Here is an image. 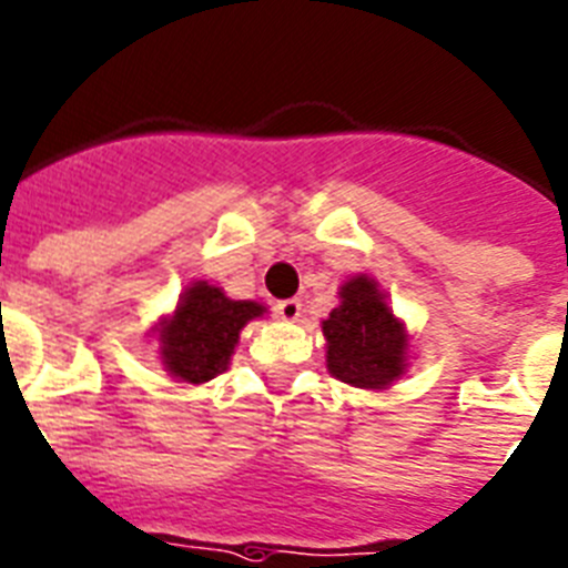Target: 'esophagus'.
<instances>
[{
	"mask_svg": "<svg viewBox=\"0 0 568 568\" xmlns=\"http://www.w3.org/2000/svg\"><path fill=\"white\" fill-rule=\"evenodd\" d=\"M301 310H304V304H301L298 298H287L275 304V315H278L281 321H290V324L301 318Z\"/></svg>",
	"mask_w": 568,
	"mask_h": 568,
	"instance_id": "34e87169",
	"label": "esophagus"
}]
</instances>
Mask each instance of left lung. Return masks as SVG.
Instances as JSON below:
<instances>
[{
	"mask_svg": "<svg viewBox=\"0 0 568 568\" xmlns=\"http://www.w3.org/2000/svg\"><path fill=\"white\" fill-rule=\"evenodd\" d=\"M324 335L326 366L348 386L386 388L403 374L408 337L366 275L343 284L341 306L324 321Z\"/></svg>",
	"mask_w": 568,
	"mask_h": 568,
	"instance_id": "obj_1",
	"label": "left lung"
}]
</instances>
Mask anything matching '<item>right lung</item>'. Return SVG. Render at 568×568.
<instances>
[{
	"instance_id": "right-lung-1",
	"label": "right lung",
	"mask_w": 568,
	"mask_h": 568,
	"mask_svg": "<svg viewBox=\"0 0 568 568\" xmlns=\"http://www.w3.org/2000/svg\"><path fill=\"white\" fill-rule=\"evenodd\" d=\"M258 315L264 306L256 301H231L220 287L196 281L160 329L165 368L185 383H207L225 372L239 332Z\"/></svg>"
}]
</instances>
